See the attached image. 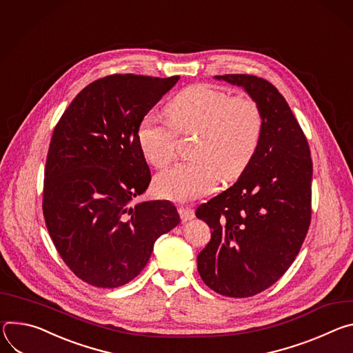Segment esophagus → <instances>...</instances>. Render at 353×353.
Segmentation results:
<instances>
[{
    "mask_svg": "<svg viewBox=\"0 0 353 353\" xmlns=\"http://www.w3.org/2000/svg\"><path fill=\"white\" fill-rule=\"evenodd\" d=\"M178 212H179V216H181V220H182V221H188V220H192V219L194 217V212H193V209H190V208H183V206H181V208L178 209Z\"/></svg>",
    "mask_w": 353,
    "mask_h": 353,
    "instance_id": "1",
    "label": "esophagus"
}]
</instances>
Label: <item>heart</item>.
<instances>
[{
	"label": "heart",
	"mask_w": 353,
	"mask_h": 353,
	"mask_svg": "<svg viewBox=\"0 0 353 353\" xmlns=\"http://www.w3.org/2000/svg\"><path fill=\"white\" fill-rule=\"evenodd\" d=\"M168 119L145 114L137 129L139 147L155 168L176 157L178 133L196 130L192 160L157 175L155 192L174 202H189L212 192L220 175L232 179L251 164L259 148L265 117L259 103L247 95L196 84L181 91L167 108Z\"/></svg>",
	"instance_id": "b5f03b06"
}]
</instances>
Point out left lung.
Returning a JSON list of instances; mask_svg holds the SVG:
<instances>
[{"label": "left lung", "instance_id": "left-lung-1", "mask_svg": "<svg viewBox=\"0 0 353 353\" xmlns=\"http://www.w3.org/2000/svg\"><path fill=\"white\" fill-rule=\"evenodd\" d=\"M217 80L243 87L263 113L259 148L239 181L196 209L212 230L198 255L202 281L227 297H251L278 282L296 259L311 221L312 161L282 94L256 75Z\"/></svg>", "mask_w": 353, "mask_h": 353}]
</instances>
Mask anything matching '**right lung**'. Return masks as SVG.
<instances>
[{
	"label": "right lung",
	"instance_id": "add662e5",
	"mask_svg": "<svg viewBox=\"0 0 353 353\" xmlns=\"http://www.w3.org/2000/svg\"><path fill=\"white\" fill-rule=\"evenodd\" d=\"M178 80L99 78L74 98L53 130L43 216L61 259L88 285L129 283L148 262L155 240L181 221L168 201L133 205L151 181L137 141L140 121Z\"/></svg>",
	"mask_w": 353,
	"mask_h": 353
}]
</instances>
